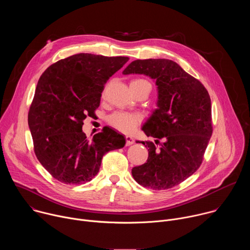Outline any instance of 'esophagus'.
I'll return each mask as SVG.
<instances>
[{"label":"esophagus","mask_w":250,"mask_h":250,"mask_svg":"<svg viewBox=\"0 0 250 250\" xmlns=\"http://www.w3.org/2000/svg\"><path fill=\"white\" fill-rule=\"evenodd\" d=\"M125 146H131V145H133V142H134V140H133V138L131 137V136H129V135H126L125 136Z\"/></svg>","instance_id":"1"}]
</instances>
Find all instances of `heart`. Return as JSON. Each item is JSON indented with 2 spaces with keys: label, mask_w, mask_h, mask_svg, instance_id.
Listing matches in <instances>:
<instances>
[{
  "label": "heart",
  "mask_w": 250,
  "mask_h": 250,
  "mask_svg": "<svg viewBox=\"0 0 250 250\" xmlns=\"http://www.w3.org/2000/svg\"><path fill=\"white\" fill-rule=\"evenodd\" d=\"M140 83H148V82L144 79H135L131 81L130 84H140ZM108 121H109V124L114 127L125 132H129L139 123V118L134 115L125 114V113H116L110 116Z\"/></svg>",
  "instance_id": "b5f03b06"
}]
</instances>
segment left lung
<instances>
[{
  "instance_id": "1",
  "label": "left lung",
  "mask_w": 250,
  "mask_h": 250,
  "mask_svg": "<svg viewBox=\"0 0 250 250\" xmlns=\"http://www.w3.org/2000/svg\"><path fill=\"white\" fill-rule=\"evenodd\" d=\"M124 75L142 74L157 86V108L142 125L147 136L163 142H140L148 147L147 161L133 167V179L153 190L180 184L200 167L211 136V104L203 84L169 59L134 60Z\"/></svg>"
}]
</instances>
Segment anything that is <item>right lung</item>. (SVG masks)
<instances>
[{
	"label": "right lung",
	"instance_id": "obj_1",
	"mask_svg": "<svg viewBox=\"0 0 250 250\" xmlns=\"http://www.w3.org/2000/svg\"><path fill=\"white\" fill-rule=\"evenodd\" d=\"M128 57L79 53L59 60L41 76L28 113L34 152L41 164L65 184H83L98 174L103 156L123 148L125 139L106 127L90 142L82 130L100 105L104 85Z\"/></svg>",
	"mask_w": 250,
	"mask_h": 250
}]
</instances>
